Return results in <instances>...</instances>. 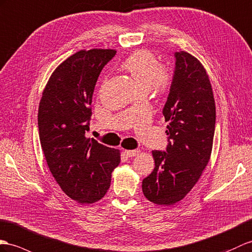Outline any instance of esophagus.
<instances>
[{
  "label": "esophagus",
  "mask_w": 252,
  "mask_h": 252,
  "mask_svg": "<svg viewBox=\"0 0 252 252\" xmlns=\"http://www.w3.org/2000/svg\"><path fill=\"white\" fill-rule=\"evenodd\" d=\"M125 154L127 155V157H129V158L136 157L140 154V151L139 150H127V151H125Z\"/></svg>",
  "instance_id": "esophagus-1"
}]
</instances>
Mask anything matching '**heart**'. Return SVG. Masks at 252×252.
Instances as JSON below:
<instances>
[{"label":"heart","mask_w":252,"mask_h":252,"mask_svg":"<svg viewBox=\"0 0 252 252\" xmlns=\"http://www.w3.org/2000/svg\"><path fill=\"white\" fill-rule=\"evenodd\" d=\"M122 67L130 73L140 91L153 88L157 93H164L172 85V71L161 67L156 55L149 50L133 52L123 62Z\"/></svg>","instance_id":"heart-1"}]
</instances>
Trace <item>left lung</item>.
I'll return each mask as SVG.
<instances>
[{
    "mask_svg": "<svg viewBox=\"0 0 252 252\" xmlns=\"http://www.w3.org/2000/svg\"><path fill=\"white\" fill-rule=\"evenodd\" d=\"M162 114L169 122L167 151H153V172L142 181L145 198L173 205L186 197L210 161L216 123L211 81L200 61L175 52L172 85Z\"/></svg>",
    "mask_w": 252,
    "mask_h": 252,
    "instance_id": "left-lung-1",
    "label": "left lung"
}]
</instances>
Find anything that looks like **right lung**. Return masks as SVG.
Wrapping results in <instances>:
<instances>
[{"mask_svg":"<svg viewBox=\"0 0 252 252\" xmlns=\"http://www.w3.org/2000/svg\"><path fill=\"white\" fill-rule=\"evenodd\" d=\"M115 53L91 49L72 54L52 72L39 102V140L49 170L61 189L80 204L105 197L121 162L119 150L85 136L98 76Z\"/></svg>","mask_w":252,"mask_h":252,"instance_id":"obj_1","label":"right lung"}]
</instances>
